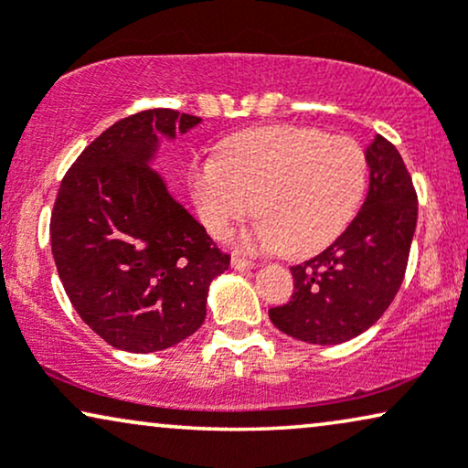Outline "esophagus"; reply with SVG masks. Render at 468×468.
<instances>
[{
  "instance_id": "34e87169",
  "label": "esophagus",
  "mask_w": 468,
  "mask_h": 468,
  "mask_svg": "<svg viewBox=\"0 0 468 468\" xmlns=\"http://www.w3.org/2000/svg\"><path fill=\"white\" fill-rule=\"evenodd\" d=\"M253 266H256V262H251V260L240 258V256H232V269H236V271L253 269Z\"/></svg>"
}]
</instances>
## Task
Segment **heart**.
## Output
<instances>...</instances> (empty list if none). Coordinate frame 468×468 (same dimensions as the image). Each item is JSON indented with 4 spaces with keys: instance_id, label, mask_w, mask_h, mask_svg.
<instances>
[{
    "instance_id": "1",
    "label": "heart",
    "mask_w": 468,
    "mask_h": 468,
    "mask_svg": "<svg viewBox=\"0 0 468 468\" xmlns=\"http://www.w3.org/2000/svg\"><path fill=\"white\" fill-rule=\"evenodd\" d=\"M366 189V150L314 126L245 131L219 159L191 169L193 199L212 236H226L256 208L262 219L245 234V247L283 249L290 258L314 256L342 236Z\"/></svg>"
}]
</instances>
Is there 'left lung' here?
Returning a JSON list of instances; mask_svg holds the SVG:
<instances>
[{
	"label": "left lung",
	"mask_w": 468,
	"mask_h": 468,
	"mask_svg": "<svg viewBox=\"0 0 468 468\" xmlns=\"http://www.w3.org/2000/svg\"><path fill=\"white\" fill-rule=\"evenodd\" d=\"M369 189L337 240L290 266L294 292L271 307L279 331L307 344H342L367 331L396 299L417 226V193L402 156L376 135L366 150Z\"/></svg>",
	"instance_id": "1"
}]
</instances>
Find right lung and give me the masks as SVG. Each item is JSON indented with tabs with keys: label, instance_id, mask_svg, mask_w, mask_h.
<instances>
[{
	"label": "right lung",
	"instance_id": "1",
	"mask_svg": "<svg viewBox=\"0 0 468 468\" xmlns=\"http://www.w3.org/2000/svg\"><path fill=\"white\" fill-rule=\"evenodd\" d=\"M202 122L176 109L118 120L77 156L51 212L58 275L81 320L113 348L156 353L193 335L229 256L150 167L159 137Z\"/></svg>",
	"mask_w": 468,
	"mask_h": 468
}]
</instances>
